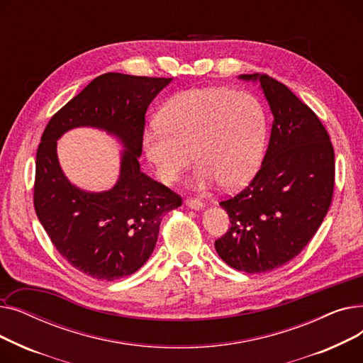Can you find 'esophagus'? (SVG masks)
Instances as JSON below:
<instances>
[{"label":"esophagus","mask_w":363,"mask_h":363,"mask_svg":"<svg viewBox=\"0 0 363 363\" xmlns=\"http://www.w3.org/2000/svg\"><path fill=\"white\" fill-rule=\"evenodd\" d=\"M185 204H186V207L193 208V211H200V208H203V203L200 200H197V199H188L185 201Z\"/></svg>","instance_id":"obj_1"}]
</instances>
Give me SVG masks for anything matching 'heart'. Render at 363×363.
Wrapping results in <instances>:
<instances>
[{
    "mask_svg": "<svg viewBox=\"0 0 363 363\" xmlns=\"http://www.w3.org/2000/svg\"><path fill=\"white\" fill-rule=\"evenodd\" d=\"M157 123L144 132L143 148L159 179L178 181L196 159L197 189L245 185L259 169L268 135L263 104L249 92L226 88L175 94L160 108Z\"/></svg>",
    "mask_w": 363,
    "mask_h": 363,
    "instance_id": "b5f03b06",
    "label": "heart"
}]
</instances>
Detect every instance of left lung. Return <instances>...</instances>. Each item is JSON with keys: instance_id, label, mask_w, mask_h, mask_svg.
Returning <instances> with one entry per match:
<instances>
[{"instance_id": "obj_1", "label": "left lung", "mask_w": 363, "mask_h": 363, "mask_svg": "<svg viewBox=\"0 0 363 363\" xmlns=\"http://www.w3.org/2000/svg\"><path fill=\"white\" fill-rule=\"evenodd\" d=\"M259 81L274 114L269 145L253 181L219 204L231 228L215 241L237 271L268 272L294 259L316 234L334 193V148L316 114L268 74Z\"/></svg>"}]
</instances>
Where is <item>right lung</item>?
<instances>
[{"instance_id":"right-lung-1","label":"right lung","mask_w":363,"mask_h":363,"mask_svg":"<svg viewBox=\"0 0 363 363\" xmlns=\"http://www.w3.org/2000/svg\"><path fill=\"white\" fill-rule=\"evenodd\" d=\"M172 78L104 73L50 119L36 151L33 206L59 253L78 271L101 281L137 272L159 237L162 218L181 196L140 169L145 111ZM89 125L114 135L125 147L121 174L111 190L84 192L64 177L56 140Z\"/></svg>"}]
</instances>
